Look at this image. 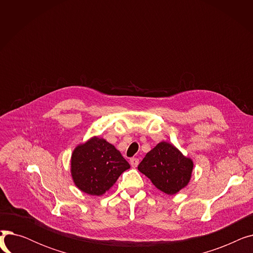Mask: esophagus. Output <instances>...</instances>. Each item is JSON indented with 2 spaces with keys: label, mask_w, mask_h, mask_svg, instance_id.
I'll use <instances>...</instances> for the list:
<instances>
[{
  "label": "esophagus",
  "mask_w": 253,
  "mask_h": 253,
  "mask_svg": "<svg viewBox=\"0 0 253 253\" xmlns=\"http://www.w3.org/2000/svg\"><path fill=\"white\" fill-rule=\"evenodd\" d=\"M138 163H139V160L137 158H131L130 159V164H131L132 167H136L138 165Z\"/></svg>",
  "instance_id": "esophagus-1"
}]
</instances>
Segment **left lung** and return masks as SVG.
<instances>
[{
    "instance_id": "obj_1",
    "label": "left lung",
    "mask_w": 253,
    "mask_h": 253,
    "mask_svg": "<svg viewBox=\"0 0 253 253\" xmlns=\"http://www.w3.org/2000/svg\"><path fill=\"white\" fill-rule=\"evenodd\" d=\"M137 168L157 189L167 195H174L190 181L193 161L174 145L162 141L145 155Z\"/></svg>"
}]
</instances>
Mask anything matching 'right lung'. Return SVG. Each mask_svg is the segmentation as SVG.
Instances as JSON below:
<instances>
[{"label":"right lung","instance_id":"obj_1","mask_svg":"<svg viewBox=\"0 0 253 253\" xmlns=\"http://www.w3.org/2000/svg\"><path fill=\"white\" fill-rule=\"evenodd\" d=\"M129 168L121 153L98 137L79 145L72 155V175L76 185L93 196H100L110 190Z\"/></svg>","mask_w":253,"mask_h":253}]
</instances>
